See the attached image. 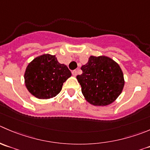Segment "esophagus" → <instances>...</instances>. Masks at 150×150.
Here are the masks:
<instances>
[{
    "label": "esophagus",
    "instance_id": "esophagus-1",
    "mask_svg": "<svg viewBox=\"0 0 150 150\" xmlns=\"http://www.w3.org/2000/svg\"><path fill=\"white\" fill-rule=\"evenodd\" d=\"M72 74L73 76H76L77 75V70H73L72 71Z\"/></svg>",
    "mask_w": 150,
    "mask_h": 150
}]
</instances>
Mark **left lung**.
I'll return each instance as SVG.
<instances>
[{
  "label": "left lung",
  "mask_w": 150,
  "mask_h": 150,
  "mask_svg": "<svg viewBox=\"0 0 150 150\" xmlns=\"http://www.w3.org/2000/svg\"><path fill=\"white\" fill-rule=\"evenodd\" d=\"M77 75L81 91L91 105L104 106L120 96L125 85L122 71L117 62L107 56H90Z\"/></svg>",
  "instance_id": "obj_1"
}]
</instances>
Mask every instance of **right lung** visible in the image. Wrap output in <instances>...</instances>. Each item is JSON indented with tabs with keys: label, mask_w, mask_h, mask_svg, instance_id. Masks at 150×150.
Instances as JSON below:
<instances>
[{
	"label": "right lung",
	"mask_w": 150,
	"mask_h": 150,
	"mask_svg": "<svg viewBox=\"0 0 150 150\" xmlns=\"http://www.w3.org/2000/svg\"><path fill=\"white\" fill-rule=\"evenodd\" d=\"M72 75L67 67L55 56L45 54L33 59L26 68L24 78L29 92L39 99L57 95L63 83Z\"/></svg>",
	"instance_id": "add662e5"
}]
</instances>
